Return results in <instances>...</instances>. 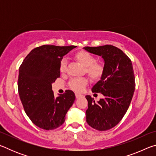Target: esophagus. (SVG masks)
<instances>
[{
	"mask_svg": "<svg viewBox=\"0 0 156 156\" xmlns=\"http://www.w3.org/2000/svg\"><path fill=\"white\" fill-rule=\"evenodd\" d=\"M82 96H83V95H81L80 94H78V93L76 94V98H80Z\"/></svg>",
	"mask_w": 156,
	"mask_h": 156,
	"instance_id": "esophagus-1",
	"label": "esophagus"
}]
</instances>
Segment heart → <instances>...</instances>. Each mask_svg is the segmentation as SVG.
Segmentation results:
<instances>
[{
	"mask_svg": "<svg viewBox=\"0 0 156 156\" xmlns=\"http://www.w3.org/2000/svg\"><path fill=\"white\" fill-rule=\"evenodd\" d=\"M73 58L84 67V73L92 81H100L106 72V66L103 62H97L94 55L86 51H79L73 55ZM60 72L64 74L67 72V60L62 59L59 66ZM88 81L86 78H72L68 86L76 91H80L87 85Z\"/></svg>",
	"mask_w": 156,
	"mask_h": 156,
	"instance_id": "heart-1",
	"label": "heart"
}]
</instances>
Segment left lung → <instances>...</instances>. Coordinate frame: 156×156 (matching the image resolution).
Returning a JSON list of instances; mask_svg holds the SVG:
<instances>
[{
  "label": "left lung",
  "mask_w": 156,
  "mask_h": 156,
  "mask_svg": "<svg viewBox=\"0 0 156 156\" xmlns=\"http://www.w3.org/2000/svg\"><path fill=\"white\" fill-rule=\"evenodd\" d=\"M84 49L101 56L106 66L104 77L91 89L93 93H100L105 98L96 102L94 98L85 96L86 121L98 131H107L120 122L130 105L136 87L133 65L122 50L111 44Z\"/></svg>",
  "instance_id": "8db88e82"
}]
</instances>
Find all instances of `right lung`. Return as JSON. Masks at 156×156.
<instances>
[{"label":"right lung","mask_w":156,"mask_h":156,"mask_svg":"<svg viewBox=\"0 0 156 156\" xmlns=\"http://www.w3.org/2000/svg\"><path fill=\"white\" fill-rule=\"evenodd\" d=\"M76 46L44 44L31 50L19 67L18 90L25 113L34 125L44 130L61 126L76 96L72 90L55 98L51 83L60 78L63 56Z\"/></svg>","instance_id":"add662e5"}]
</instances>
